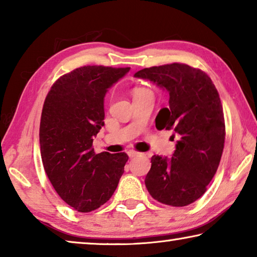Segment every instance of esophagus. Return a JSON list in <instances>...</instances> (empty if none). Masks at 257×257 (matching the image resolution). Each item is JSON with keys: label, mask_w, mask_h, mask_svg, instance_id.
Masks as SVG:
<instances>
[{"label": "esophagus", "mask_w": 257, "mask_h": 257, "mask_svg": "<svg viewBox=\"0 0 257 257\" xmlns=\"http://www.w3.org/2000/svg\"><path fill=\"white\" fill-rule=\"evenodd\" d=\"M127 154L129 155V158H135V156L141 155V153H138V152L134 151V150H130V151H128V152H127Z\"/></svg>", "instance_id": "1"}]
</instances>
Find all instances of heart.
Returning a JSON list of instances; mask_svg holds the SVG:
<instances>
[{
    "mask_svg": "<svg viewBox=\"0 0 257 257\" xmlns=\"http://www.w3.org/2000/svg\"><path fill=\"white\" fill-rule=\"evenodd\" d=\"M143 90H146V89H144V88H137V89H135L134 95H135V94H138V93H141V92H143Z\"/></svg>",
    "mask_w": 257,
    "mask_h": 257,
    "instance_id": "heart-1",
    "label": "heart"
}]
</instances>
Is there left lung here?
<instances>
[{
	"label": "left lung",
	"instance_id": "left-lung-1",
	"mask_svg": "<svg viewBox=\"0 0 257 257\" xmlns=\"http://www.w3.org/2000/svg\"><path fill=\"white\" fill-rule=\"evenodd\" d=\"M135 77L169 93V106L155 118L159 130H173L178 141L172 158L154 155L145 185L152 197L171 206H186L206 191L223 152L225 125L219 93L199 69L172 63L145 68Z\"/></svg>",
	"mask_w": 257,
	"mask_h": 257
}]
</instances>
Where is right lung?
<instances>
[{
	"label": "right lung",
	"instance_id": "obj_1",
	"mask_svg": "<svg viewBox=\"0 0 257 257\" xmlns=\"http://www.w3.org/2000/svg\"><path fill=\"white\" fill-rule=\"evenodd\" d=\"M129 70L75 69L60 77L45 98L40 127L43 165L59 196L78 212L106 203L124 171L127 154H96L92 146L104 125L105 94Z\"/></svg>",
	"mask_w": 257,
	"mask_h": 257
}]
</instances>
